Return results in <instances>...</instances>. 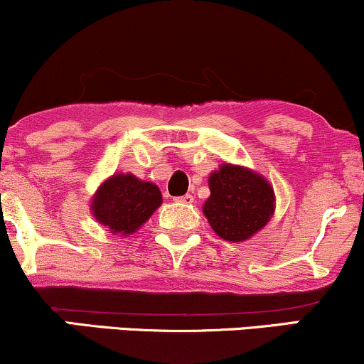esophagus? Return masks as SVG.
<instances>
[{
  "mask_svg": "<svg viewBox=\"0 0 364 364\" xmlns=\"http://www.w3.org/2000/svg\"><path fill=\"white\" fill-rule=\"evenodd\" d=\"M174 200H176V202H179V203H191V202H193V196H191L190 193H186L183 196H178V198H174Z\"/></svg>",
  "mask_w": 364,
  "mask_h": 364,
  "instance_id": "34e87169",
  "label": "esophagus"
}]
</instances>
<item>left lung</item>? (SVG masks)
<instances>
[{"label":"left lung","instance_id":"obj_1","mask_svg":"<svg viewBox=\"0 0 364 364\" xmlns=\"http://www.w3.org/2000/svg\"><path fill=\"white\" fill-rule=\"evenodd\" d=\"M210 196L203 214L225 241H245L270 220L274 190L258 174L240 166L224 164L208 178Z\"/></svg>","mask_w":364,"mask_h":364}]
</instances>
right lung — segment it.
<instances>
[{"instance_id":"right-lung-1","label":"right lung","mask_w":364,"mask_h":364,"mask_svg":"<svg viewBox=\"0 0 364 364\" xmlns=\"http://www.w3.org/2000/svg\"><path fill=\"white\" fill-rule=\"evenodd\" d=\"M162 203L154 183L140 181L133 174H114L102 183L92 202V212L112 235H132Z\"/></svg>"}]
</instances>
